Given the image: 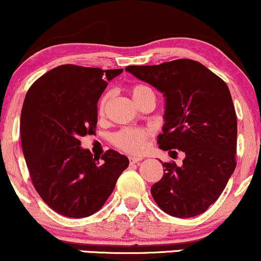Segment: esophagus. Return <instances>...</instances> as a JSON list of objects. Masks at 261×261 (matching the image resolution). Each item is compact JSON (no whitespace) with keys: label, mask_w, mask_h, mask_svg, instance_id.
I'll use <instances>...</instances> for the list:
<instances>
[{"label":"esophagus","mask_w":261,"mask_h":261,"mask_svg":"<svg viewBox=\"0 0 261 261\" xmlns=\"http://www.w3.org/2000/svg\"><path fill=\"white\" fill-rule=\"evenodd\" d=\"M143 160V158H136V156H132L129 158V161H130V165H136V164H139L140 161Z\"/></svg>","instance_id":"34e87169"}]
</instances>
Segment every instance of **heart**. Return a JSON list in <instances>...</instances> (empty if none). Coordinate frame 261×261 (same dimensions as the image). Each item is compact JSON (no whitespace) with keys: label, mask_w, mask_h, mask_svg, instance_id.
<instances>
[{"label":"heart","mask_w":261,"mask_h":261,"mask_svg":"<svg viewBox=\"0 0 261 261\" xmlns=\"http://www.w3.org/2000/svg\"><path fill=\"white\" fill-rule=\"evenodd\" d=\"M132 97H133L134 102H138L142 100L143 97L148 96V95H154L152 90L145 85H136L132 88L130 90ZM107 102V96L102 97L100 102L99 111L100 113H103ZM148 137V133L143 129H137V128H124V129L117 132L113 134L112 143L115 144L117 148L123 150L125 152L129 154H139L143 151L144 146H145V140Z\"/></svg>","instance_id":"1"}]
</instances>
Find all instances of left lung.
I'll use <instances>...</instances> for the list:
<instances>
[{
	"label": "left lung",
	"mask_w": 261,
	"mask_h": 261,
	"mask_svg": "<svg viewBox=\"0 0 261 261\" xmlns=\"http://www.w3.org/2000/svg\"><path fill=\"white\" fill-rule=\"evenodd\" d=\"M125 70L164 95L160 149L186 154L180 166L162 162L164 176L151 187L152 198L171 216L200 215L217 200L236 168L237 116L228 87L203 64L186 58Z\"/></svg>",
	"instance_id": "left-lung-1"
}]
</instances>
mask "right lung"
Here are the masks:
<instances>
[{
	"mask_svg": "<svg viewBox=\"0 0 261 261\" xmlns=\"http://www.w3.org/2000/svg\"><path fill=\"white\" fill-rule=\"evenodd\" d=\"M123 69L63 64L30 87L20 115V139L36 192L52 210L81 219L101 209L129 165L127 156L107 150L94 158L81 138L94 134L97 101Z\"/></svg>",
	"mask_w": 261,
	"mask_h": 261,
	"instance_id": "obj_1",
	"label": "right lung"
}]
</instances>
